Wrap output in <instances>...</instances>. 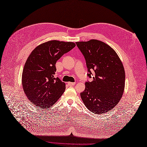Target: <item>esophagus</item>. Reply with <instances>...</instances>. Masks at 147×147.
Returning <instances> with one entry per match:
<instances>
[{"instance_id": "obj_1", "label": "esophagus", "mask_w": 147, "mask_h": 147, "mask_svg": "<svg viewBox=\"0 0 147 147\" xmlns=\"http://www.w3.org/2000/svg\"><path fill=\"white\" fill-rule=\"evenodd\" d=\"M67 84L69 86H74L75 85V82H67Z\"/></svg>"}]
</instances>
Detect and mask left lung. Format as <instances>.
<instances>
[{
    "mask_svg": "<svg viewBox=\"0 0 147 147\" xmlns=\"http://www.w3.org/2000/svg\"><path fill=\"white\" fill-rule=\"evenodd\" d=\"M84 56L88 76L93 80L85 83L81 97L87 108L100 114L113 109L120 100L125 86L123 65L113 48L102 41L91 39L76 42Z\"/></svg>",
    "mask_w": 147,
    "mask_h": 147,
    "instance_id": "1",
    "label": "left lung"
}]
</instances>
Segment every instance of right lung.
Returning <instances> with one entry per match:
<instances>
[{"label": "right lung", "instance_id": "obj_1", "mask_svg": "<svg viewBox=\"0 0 147 147\" xmlns=\"http://www.w3.org/2000/svg\"><path fill=\"white\" fill-rule=\"evenodd\" d=\"M72 42L52 40L36 47L28 57L22 74V86L27 97L36 107L53 106L64 93L66 85L55 78V64L75 47Z\"/></svg>", "mask_w": 147, "mask_h": 147}]
</instances>
